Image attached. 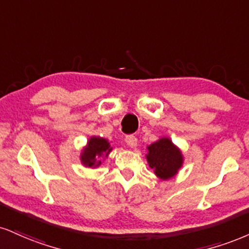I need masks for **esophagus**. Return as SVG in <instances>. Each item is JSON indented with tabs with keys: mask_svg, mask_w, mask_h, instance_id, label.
<instances>
[{
	"mask_svg": "<svg viewBox=\"0 0 249 249\" xmlns=\"http://www.w3.org/2000/svg\"><path fill=\"white\" fill-rule=\"evenodd\" d=\"M137 142L138 139L134 136H127L125 138V142H126V145L130 146V147H136Z\"/></svg>",
	"mask_w": 249,
	"mask_h": 249,
	"instance_id": "esophagus-1",
	"label": "esophagus"
}]
</instances>
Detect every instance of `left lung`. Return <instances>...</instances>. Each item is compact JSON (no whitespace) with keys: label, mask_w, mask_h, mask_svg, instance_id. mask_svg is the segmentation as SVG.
I'll use <instances>...</instances> for the list:
<instances>
[{"label":"left lung","mask_w":249,"mask_h":249,"mask_svg":"<svg viewBox=\"0 0 249 249\" xmlns=\"http://www.w3.org/2000/svg\"><path fill=\"white\" fill-rule=\"evenodd\" d=\"M146 155L149 167L154 169L155 175L162 179H168L176 175L183 163L181 151L168 138H162L148 146Z\"/></svg>","instance_id":"left-lung-1"}]
</instances>
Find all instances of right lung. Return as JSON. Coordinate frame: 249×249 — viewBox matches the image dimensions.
Returning <instances> with one entry per match:
<instances>
[{
    "mask_svg": "<svg viewBox=\"0 0 249 249\" xmlns=\"http://www.w3.org/2000/svg\"><path fill=\"white\" fill-rule=\"evenodd\" d=\"M111 149L110 142L107 139L92 137L89 139L88 145L81 154V161L86 167H97L101 164L100 158L102 155L104 154L107 157Z\"/></svg>",
    "mask_w": 249,
    "mask_h": 249,
    "instance_id": "obj_1",
    "label": "right lung"
}]
</instances>
